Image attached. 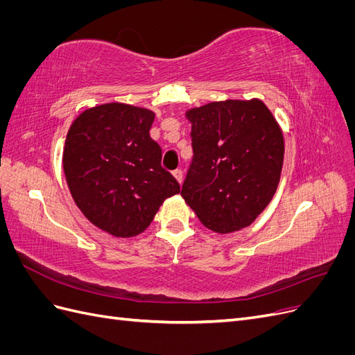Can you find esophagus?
<instances>
[{
  "label": "esophagus",
  "instance_id": "obj_1",
  "mask_svg": "<svg viewBox=\"0 0 355 355\" xmlns=\"http://www.w3.org/2000/svg\"><path fill=\"white\" fill-rule=\"evenodd\" d=\"M173 176L176 178V180L179 182V184H182V180H184V171H182L180 168H176L173 171Z\"/></svg>",
  "mask_w": 355,
  "mask_h": 355
}]
</instances>
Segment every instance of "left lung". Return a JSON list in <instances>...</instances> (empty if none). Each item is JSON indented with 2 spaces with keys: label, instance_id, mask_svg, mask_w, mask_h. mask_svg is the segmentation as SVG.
<instances>
[{
  "label": "left lung",
  "instance_id": "1",
  "mask_svg": "<svg viewBox=\"0 0 355 355\" xmlns=\"http://www.w3.org/2000/svg\"><path fill=\"white\" fill-rule=\"evenodd\" d=\"M192 161L182 197L204 227L234 232L259 216L280 182L284 141L259 99L211 102L189 110Z\"/></svg>",
  "mask_w": 355,
  "mask_h": 355
}]
</instances>
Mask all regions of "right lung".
<instances>
[{"instance_id":"1","label":"right lung","mask_w":355,"mask_h":355,"mask_svg":"<svg viewBox=\"0 0 355 355\" xmlns=\"http://www.w3.org/2000/svg\"><path fill=\"white\" fill-rule=\"evenodd\" d=\"M155 114L125 103H105L77 116L63 148L71 196L96 227L133 237L153 222L163 201L179 194L149 136Z\"/></svg>"}]
</instances>
